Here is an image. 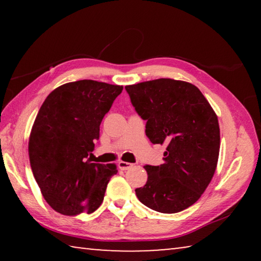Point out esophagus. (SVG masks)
Masks as SVG:
<instances>
[{
  "mask_svg": "<svg viewBox=\"0 0 261 261\" xmlns=\"http://www.w3.org/2000/svg\"><path fill=\"white\" fill-rule=\"evenodd\" d=\"M132 166H134V165H132V163H130V162H125V161H120V162H118V168H120L121 170L130 169Z\"/></svg>",
  "mask_w": 261,
  "mask_h": 261,
  "instance_id": "34e87169",
  "label": "esophagus"
}]
</instances>
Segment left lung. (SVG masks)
Returning a JSON list of instances; mask_svg holds the SVG:
<instances>
[{"mask_svg":"<svg viewBox=\"0 0 261 261\" xmlns=\"http://www.w3.org/2000/svg\"><path fill=\"white\" fill-rule=\"evenodd\" d=\"M136 112L146 121V136L166 145L165 163L145 166L147 182L136 189L145 206L171 214L193 205L218 166V116L193 84L160 78L125 86Z\"/></svg>","mask_w":261,"mask_h":261,"instance_id":"left-lung-1","label":"left lung"}]
</instances>
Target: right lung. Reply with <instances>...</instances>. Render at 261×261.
<instances>
[{
    "label": "right lung",
    "instance_id": "1",
    "mask_svg": "<svg viewBox=\"0 0 261 261\" xmlns=\"http://www.w3.org/2000/svg\"><path fill=\"white\" fill-rule=\"evenodd\" d=\"M122 90L90 79L67 83L55 88L39 110L29 139L30 163L43 198L59 213L90 214L102 204L117 167L92 163L87 156Z\"/></svg>",
    "mask_w": 261,
    "mask_h": 261
}]
</instances>
